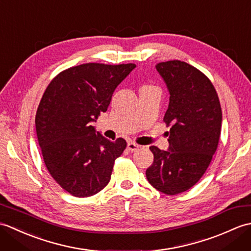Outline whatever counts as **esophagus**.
<instances>
[{
    "instance_id": "esophagus-1",
    "label": "esophagus",
    "mask_w": 251,
    "mask_h": 251,
    "mask_svg": "<svg viewBox=\"0 0 251 251\" xmlns=\"http://www.w3.org/2000/svg\"><path fill=\"white\" fill-rule=\"evenodd\" d=\"M139 148H140V146L139 145H137V143H135V142H128V145H127V149H128L129 151H131V152H134V151H137V150H139Z\"/></svg>"
}]
</instances>
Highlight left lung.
Instances as JSON below:
<instances>
[{
    "label": "left lung",
    "instance_id": "8db88e82",
    "mask_svg": "<svg viewBox=\"0 0 251 251\" xmlns=\"http://www.w3.org/2000/svg\"><path fill=\"white\" fill-rule=\"evenodd\" d=\"M156 70L170 97L164 122L169 149L150 147L153 164L146 176L154 189L167 195L182 193L199 182L217 151L222 111L211 81L184 61L159 62Z\"/></svg>",
    "mask_w": 251,
    "mask_h": 251
}]
</instances>
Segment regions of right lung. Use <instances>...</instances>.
Segmentation results:
<instances>
[{"instance_id":"add662e5","label":"right lung","mask_w":251,"mask_h":251,"mask_svg":"<svg viewBox=\"0 0 251 251\" xmlns=\"http://www.w3.org/2000/svg\"><path fill=\"white\" fill-rule=\"evenodd\" d=\"M135 68L83 63L58 73L45 89L35 115L37 140L49 173L73 196L102 190L125 150L123 138L110 141L90 122L108 110L117 85Z\"/></svg>"}]
</instances>
